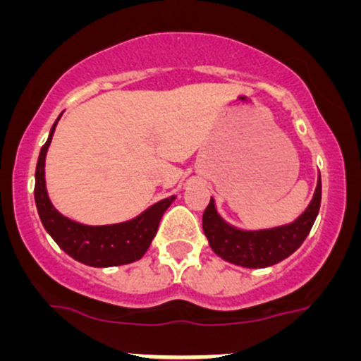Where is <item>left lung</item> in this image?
Wrapping results in <instances>:
<instances>
[{
	"mask_svg": "<svg viewBox=\"0 0 361 361\" xmlns=\"http://www.w3.org/2000/svg\"><path fill=\"white\" fill-rule=\"evenodd\" d=\"M322 204V178L318 180L314 197L307 209L285 227L269 231L245 232L231 227L218 216L211 199L202 214V228L209 246L224 260L243 267H269L285 260L304 243L314 225Z\"/></svg>",
	"mask_w": 361,
	"mask_h": 361,
	"instance_id": "left-lung-1",
	"label": "left lung"
}]
</instances>
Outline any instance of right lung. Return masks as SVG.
<instances>
[{"label":"right lung","instance_id":"right-lung-1","mask_svg":"<svg viewBox=\"0 0 361 361\" xmlns=\"http://www.w3.org/2000/svg\"><path fill=\"white\" fill-rule=\"evenodd\" d=\"M56 126L57 122L52 126L49 140L42 147L35 174V201L45 231L69 257L92 267H111L140 260L152 245L160 218L174 197L154 204L143 214L126 224L89 227L63 216L49 201L45 188V155Z\"/></svg>","mask_w":361,"mask_h":361}]
</instances>
